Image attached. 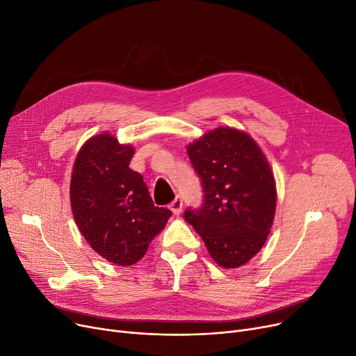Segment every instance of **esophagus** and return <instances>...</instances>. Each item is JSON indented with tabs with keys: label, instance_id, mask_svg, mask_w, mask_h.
Returning <instances> with one entry per match:
<instances>
[{
	"label": "esophagus",
	"instance_id": "obj_1",
	"mask_svg": "<svg viewBox=\"0 0 356 356\" xmlns=\"http://www.w3.org/2000/svg\"><path fill=\"white\" fill-rule=\"evenodd\" d=\"M169 209H171V211H172L175 216H178V214L181 213V210H182V200H181L179 195H177V197L174 198V201H171V204H169Z\"/></svg>",
	"mask_w": 356,
	"mask_h": 356
}]
</instances>
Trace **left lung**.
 Wrapping results in <instances>:
<instances>
[{
    "label": "left lung",
    "instance_id": "left-lung-1",
    "mask_svg": "<svg viewBox=\"0 0 356 356\" xmlns=\"http://www.w3.org/2000/svg\"><path fill=\"white\" fill-rule=\"evenodd\" d=\"M202 185V204L184 218L223 268H238L264 246L274 222V174L249 134L230 127L209 131L187 147Z\"/></svg>",
    "mask_w": 356,
    "mask_h": 356
}]
</instances>
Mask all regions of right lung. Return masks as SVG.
<instances>
[{
	"instance_id": "1",
	"label": "right lung",
	"mask_w": 356,
	"mask_h": 356,
	"mask_svg": "<svg viewBox=\"0 0 356 356\" xmlns=\"http://www.w3.org/2000/svg\"><path fill=\"white\" fill-rule=\"evenodd\" d=\"M133 155L130 145L97 134L81 147L71 179V206L82 236L122 266L143 258L172 214L154 204L143 177L129 168Z\"/></svg>"
}]
</instances>
